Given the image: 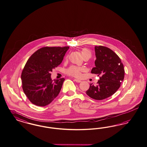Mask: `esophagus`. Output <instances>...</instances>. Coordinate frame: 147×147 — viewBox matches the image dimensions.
Listing matches in <instances>:
<instances>
[{"mask_svg":"<svg viewBox=\"0 0 147 147\" xmlns=\"http://www.w3.org/2000/svg\"><path fill=\"white\" fill-rule=\"evenodd\" d=\"M74 80L76 81V82H79H79H81V80H78V79H74Z\"/></svg>","mask_w":147,"mask_h":147,"instance_id":"1","label":"esophagus"}]
</instances>
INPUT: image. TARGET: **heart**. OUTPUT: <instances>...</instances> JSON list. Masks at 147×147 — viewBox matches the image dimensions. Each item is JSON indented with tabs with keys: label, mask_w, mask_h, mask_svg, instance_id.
Returning <instances> with one entry per match:
<instances>
[{
	"label": "heart",
	"mask_w": 147,
	"mask_h": 147,
	"mask_svg": "<svg viewBox=\"0 0 147 147\" xmlns=\"http://www.w3.org/2000/svg\"><path fill=\"white\" fill-rule=\"evenodd\" d=\"M82 55L84 57L88 55H91V52L86 48H82L81 50ZM82 71V68L79 67L75 66H71L67 69V73L71 76L79 78L81 76V71Z\"/></svg>",
	"instance_id": "obj_1"
}]
</instances>
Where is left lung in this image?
Instances as JSON below:
<instances>
[{"instance_id": "left-lung-1", "label": "left lung", "mask_w": 147, "mask_h": 147, "mask_svg": "<svg viewBox=\"0 0 147 147\" xmlns=\"http://www.w3.org/2000/svg\"><path fill=\"white\" fill-rule=\"evenodd\" d=\"M96 67L91 73L99 76L97 85L90 84L86 94L92 99L101 100L111 96L120 87L124 78V68L121 59L110 48L96 46Z\"/></svg>"}]
</instances>
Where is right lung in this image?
<instances>
[{
  "label": "right lung",
  "instance_id": "obj_1",
  "mask_svg": "<svg viewBox=\"0 0 147 147\" xmlns=\"http://www.w3.org/2000/svg\"><path fill=\"white\" fill-rule=\"evenodd\" d=\"M69 47H45L36 51L21 74L22 88L33 104L45 107L59 94L64 78L52 80L51 71L59 66Z\"/></svg>",
  "mask_w": 147,
  "mask_h": 147
}]
</instances>
